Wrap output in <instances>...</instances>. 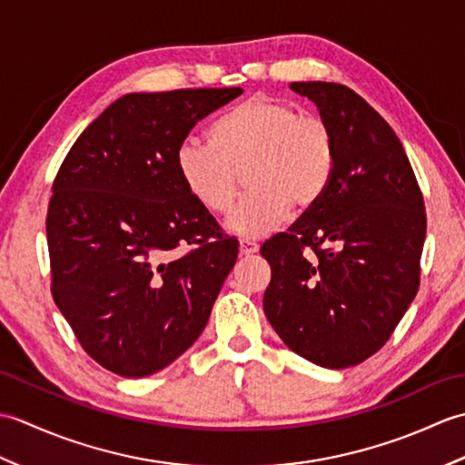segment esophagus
I'll list each match as a JSON object with an SVG mask.
<instances>
[{
    "label": "esophagus",
    "instance_id": "1",
    "mask_svg": "<svg viewBox=\"0 0 465 465\" xmlns=\"http://www.w3.org/2000/svg\"><path fill=\"white\" fill-rule=\"evenodd\" d=\"M260 252V245L252 240H240V253L242 255H253Z\"/></svg>",
    "mask_w": 465,
    "mask_h": 465
}]
</instances>
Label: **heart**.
I'll list each match as a JSON object with an SVG mask.
<instances>
[{"mask_svg":"<svg viewBox=\"0 0 465 465\" xmlns=\"http://www.w3.org/2000/svg\"><path fill=\"white\" fill-rule=\"evenodd\" d=\"M212 142L187 135L175 147V170L192 200L213 215L233 207L240 173L248 195L227 220L242 238L278 230L290 207L308 210L323 195L335 165L331 127L318 115L258 95L217 120Z\"/></svg>","mask_w":465,"mask_h":465,"instance_id":"1","label":"heart"}]
</instances>
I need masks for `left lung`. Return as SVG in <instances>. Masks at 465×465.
I'll return each instance as SVG.
<instances>
[{"instance_id": "left-lung-1", "label": "left lung", "mask_w": 465, "mask_h": 465, "mask_svg": "<svg viewBox=\"0 0 465 465\" xmlns=\"http://www.w3.org/2000/svg\"><path fill=\"white\" fill-rule=\"evenodd\" d=\"M290 87L331 127L335 165L320 200L262 245L263 312L292 351L343 370L378 351L416 298L426 210L401 142L368 102L341 84Z\"/></svg>"}]
</instances>
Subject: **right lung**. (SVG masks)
<instances>
[{"instance_id": "add662e5", "label": "right lung", "mask_w": 465, "mask_h": 465, "mask_svg": "<svg viewBox=\"0 0 465 465\" xmlns=\"http://www.w3.org/2000/svg\"><path fill=\"white\" fill-rule=\"evenodd\" d=\"M242 94H127L85 127L59 167L45 222L54 302L105 370L160 371L210 320L238 240L185 192L175 147ZM185 244L198 248L180 256Z\"/></svg>"}]
</instances>
